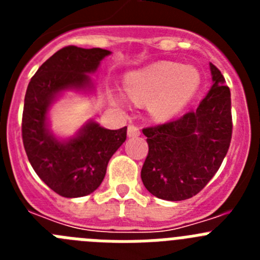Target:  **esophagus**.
Instances as JSON below:
<instances>
[{
	"label": "esophagus",
	"mask_w": 260,
	"mask_h": 260,
	"mask_svg": "<svg viewBox=\"0 0 260 260\" xmlns=\"http://www.w3.org/2000/svg\"><path fill=\"white\" fill-rule=\"evenodd\" d=\"M141 135V130L134 125H128L127 126V137L128 138H137Z\"/></svg>",
	"instance_id": "34e87169"
}]
</instances>
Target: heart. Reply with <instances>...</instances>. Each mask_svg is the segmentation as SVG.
Listing matches in <instances>:
<instances>
[{"mask_svg":"<svg viewBox=\"0 0 260 260\" xmlns=\"http://www.w3.org/2000/svg\"><path fill=\"white\" fill-rule=\"evenodd\" d=\"M201 84L194 68L171 61H160L128 73L125 92L137 104L148 103L150 113L160 121L180 114L197 95ZM121 105L123 102L118 99Z\"/></svg>","mask_w":260,"mask_h":260,"instance_id":"obj_1","label":"heart"}]
</instances>
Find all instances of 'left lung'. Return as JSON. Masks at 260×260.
<instances>
[{
    "mask_svg": "<svg viewBox=\"0 0 260 260\" xmlns=\"http://www.w3.org/2000/svg\"><path fill=\"white\" fill-rule=\"evenodd\" d=\"M212 86L197 108L164 125L143 128L148 155L141 177L146 189L164 201H185L211 181L232 139L231 91L210 63Z\"/></svg>",
    "mask_w": 260,
    "mask_h": 260,
    "instance_id": "obj_1",
    "label": "left lung"
}]
</instances>
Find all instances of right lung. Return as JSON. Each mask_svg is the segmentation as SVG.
<instances>
[{"mask_svg": "<svg viewBox=\"0 0 260 260\" xmlns=\"http://www.w3.org/2000/svg\"><path fill=\"white\" fill-rule=\"evenodd\" d=\"M110 53L102 48H62L39 68L27 87L22 118L27 157L41 181L65 198L98 189L110 157L126 141L127 127L108 130L91 119L74 137L61 139L50 130L48 113L66 91L93 92L89 74Z\"/></svg>", "mask_w": 260, "mask_h": 260, "instance_id": "right-lung-1", "label": "right lung"}]
</instances>
